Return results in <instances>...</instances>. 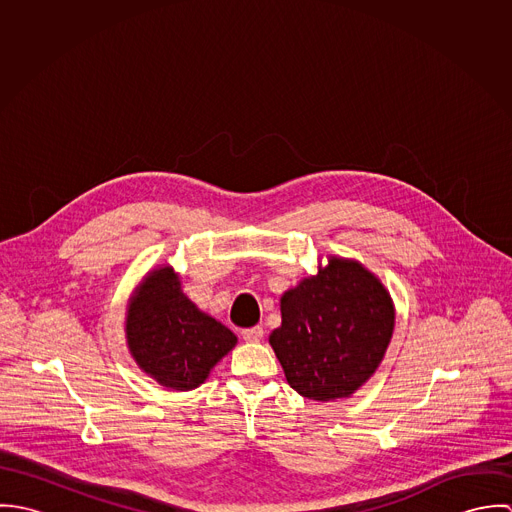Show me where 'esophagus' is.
I'll return each mask as SVG.
<instances>
[{"label":"esophagus","mask_w":512,"mask_h":512,"mask_svg":"<svg viewBox=\"0 0 512 512\" xmlns=\"http://www.w3.org/2000/svg\"><path fill=\"white\" fill-rule=\"evenodd\" d=\"M262 337H264V329H262L260 325H254V327L242 329V339H244V341H248V343H258Z\"/></svg>","instance_id":"1"}]
</instances>
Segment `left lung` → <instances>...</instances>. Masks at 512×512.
Instances as JSON below:
<instances>
[{
	"mask_svg": "<svg viewBox=\"0 0 512 512\" xmlns=\"http://www.w3.org/2000/svg\"><path fill=\"white\" fill-rule=\"evenodd\" d=\"M394 329L384 286L357 262L331 258L282 297V327L270 345L297 394L347 398L378 368Z\"/></svg>",
	"mask_w": 512,
	"mask_h": 512,
	"instance_id": "1",
	"label": "left lung"
}]
</instances>
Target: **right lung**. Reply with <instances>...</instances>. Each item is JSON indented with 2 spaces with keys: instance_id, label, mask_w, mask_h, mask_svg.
<instances>
[{
  "instance_id": "right-lung-1",
  "label": "right lung",
  "mask_w": 512,
  "mask_h": 512,
  "mask_svg": "<svg viewBox=\"0 0 512 512\" xmlns=\"http://www.w3.org/2000/svg\"><path fill=\"white\" fill-rule=\"evenodd\" d=\"M130 351L159 384L193 390L236 345L230 329L189 301L171 268L153 272L140 286L126 321Z\"/></svg>"
}]
</instances>
